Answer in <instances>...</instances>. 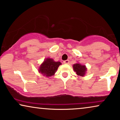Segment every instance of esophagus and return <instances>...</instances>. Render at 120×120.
<instances>
[{"instance_id":"obj_1","label":"esophagus","mask_w":120,"mask_h":120,"mask_svg":"<svg viewBox=\"0 0 120 120\" xmlns=\"http://www.w3.org/2000/svg\"><path fill=\"white\" fill-rule=\"evenodd\" d=\"M63 62H64V64H68L69 63V60H65Z\"/></svg>"}]
</instances>
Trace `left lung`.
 Instances as JSON below:
<instances>
[{
  "mask_svg": "<svg viewBox=\"0 0 120 120\" xmlns=\"http://www.w3.org/2000/svg\"><path fill=\"white\" fill-rule=\"evenodd\" d=\"M74 70L76 72V74L79 76H83L86 71V68L85 65H82L79 63H76L73 65Z\"/></svg>",
  "mask_w": 120,
  "mask_h": 120,
  "instance_id": "8db88e82",
  "label": "left lung"
}]
</instances>
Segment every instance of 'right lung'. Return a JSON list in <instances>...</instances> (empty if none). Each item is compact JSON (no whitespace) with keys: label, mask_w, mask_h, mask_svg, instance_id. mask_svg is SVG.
Segmentation results:
<instances>
[{"label":"right lung","mask_w":120,"mask_h":120,"mask_svg":"<svg viewBox=\"0 0 120 120\" xmlns=\"http://www.w3.org/2000/svg\"><path fill=\"white\" fill-rule=\"evenodd\" d=\"M60 64V62H55L53 59L47 58L40 65L39 71L46 76H51L54 75Z\"/></svg>","instance_id":"obj_1"}]
</instances>
